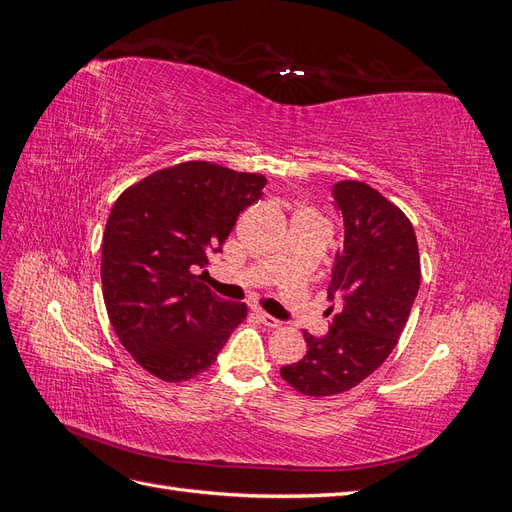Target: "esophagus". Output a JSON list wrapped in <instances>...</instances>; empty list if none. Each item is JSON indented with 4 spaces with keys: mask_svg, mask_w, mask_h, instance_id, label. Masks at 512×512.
<instances>
[{
    "mask_svg": "<svg viewBox=\"0 0 512 512\" xmlns=\"http://www.w3.org/2000/svg\"><path fill=\"white\" fill-rule=\"evenodd\" d=\"M256 312V318L265 324V327H269V329H280L282 327V320H277V318H273V316H269L267 312H262V309H254Z\"/></svg>",
    "mask_w": 512,
    "mask_h": 512,
    "instance_id": "obj_1",
    "label": "esophagus"
}]
</instances>
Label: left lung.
I'll use <instances>...</instances> for the list:
<instances>
[{
	"mask_svg": "<svg viewBox=\"0 0 512 512\" xmlns=\"http://www.w3.org/2000/svg\"><path fill=\"white\" fill-rule=\"evenodd\" d=\"M333 207L344 220V247L335 254L327 335L307 331L301 361L284 365L282 378L303 395L350 391L386 361L404 331L421 284V258L410 220L363 181L333 185Z\"/></svg>",
	"mask_w": 512,
	"mask_h": 512,
	"instance_id": "obj_1",
	"label": "left lung"
}]
</instances>
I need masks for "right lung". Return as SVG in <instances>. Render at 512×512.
<instances>
[{"label":"right lung","mask_w":512,"mask_h":512,"mask_svg":"<svg viewBox=\"0 0 512 512\" xmlns=\"http://www.w3.org/2000/svg\"><path fill=\"white\" fill-rule=\"evenodd\" d=\"M265 185L258 173L183 162L117 198L102 237L104 305L121 346L149 374L166 382L203 374L245 320V303L220 299L194 271L222 252Z\"/></svg>","instance_id":"1"}]
</instances>
